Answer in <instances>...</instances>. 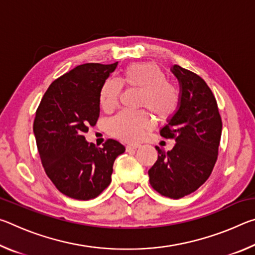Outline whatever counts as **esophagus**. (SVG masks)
<instances>
[{
	"instance_id": "1",
	"label": "esophagus",
	"mask_w": 255,
	"mask_h": 255,
	"mask_svg": "<svg viewBox=\"0 0 255 255\" xmlns=\"http://www.w3.org/2000/svg\"><path fill=\"white\" fill-rule=\"evenodd\" d=\"M138 147H140L139 144H129V145L126 146V150H127V152H130V150H133V149H136Z\"/></svg>"
}]
</instances>
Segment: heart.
<instances>
[{"label":"heart","mask_w":255,"mask_h":255,"mask_svg":"<svg viewBox=\"0 0 255 255\" xmlns=\"http://www.w3.org/2000/svg\"><path fill=\"white\" fill-rule=\"evenodd\" d=\"M140 90L138 105L145 107L159 120L174 114L179 103V93L173 84L166 81L165 73L154 63H133L125 68L122 80L109 77L100 90V103L105 110L118 105L123 84ZM152 126V120L145 111L119 112L108 123L112 136L124 141H137Z\"/></svg>","instance_id":"b5f03b06"}]
</instances>
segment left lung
<instances>
[{"label":"left lung","mask_w":255,"mask_h":255,"mask_svg":"<svg viewBox=\"0 0 255 255\" xmlns=\"http://www.w3.org/2000/svg\"><path fill=\"white\" fill-rule=\"evenodd\" d=\"M171 72L180 84L174 114L161 136L174 138L171 150L156 148L157 161L148 171L149 183L162 196L180 199L195 192L209 178L217 161L222 118L213 92L199 75L179 65Z\"/></svg>","instance_id":"obj_1"}]
</instances>
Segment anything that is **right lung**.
I'll list each match as a JSON object with an SVG mask.
<instances>
[{"instance_id":"add662e5","label":"right lung","mask_w":255,"mask_h":255,"mask_svg":"<svg viewBox=\"0 0 255 255\" xmlns=\"http://www.w3.org/2000/svg\"><path fill=\"white\" fill-rule=\"evenodd\" d=\"M117 65L73 68L50 84L36 112L33 133L42 166L55 187L73 199L100 195L111 182L115 159L125 152L115 139L100 148L84 137L98 122L101 86Z\"/></svg>"}]
</instances>
